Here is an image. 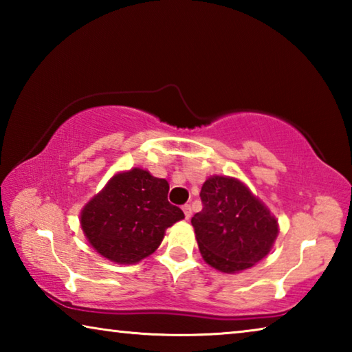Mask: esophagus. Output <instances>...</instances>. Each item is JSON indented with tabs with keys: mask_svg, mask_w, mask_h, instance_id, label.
I'll return each instance as SVG.
<instances>
[{
	"mask_svg": "<svg viewBox=\"0 0 352 352\" xmlns=\"http://www.w3.org/2000/svg\"><path fill=\"white\" fill-rule=\"evenodd\" d=\"M183 212H184V217H186V220H189L190 216H192V210H190V205H183Z\"/></svg>",
	"mask_w": 352,
	"mask_h": 352,
	"instance_id": "1",
	"label": "esophagus"
}]
</instances>
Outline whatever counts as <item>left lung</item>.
Listing matches in <instances>:
<instances>
[{"instance_id": "1", "label": "left lung", "mask_w": 352, "mask_h": 352, "mask_svg": "<svg viewBox=\"0 0 352 352\" xmlns=\"http://www.w3.org/2000/svg\"><path fill=\"white\" fill-rule=\"evenodd\" d=\"M200 199L204 208L190 223L206 264L237 273L270 253L279 233L278 220L242 182L212 175L201 186Z\"/></svg>"}]
</instances>
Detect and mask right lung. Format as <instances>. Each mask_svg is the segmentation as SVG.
Returning a JSON list of instances; mask_svg holds the SVG:
<instances>
[{"label":"right lung","instance_id":"right-lung-1","mask_svg":"<svg viewBox=\"0 0 352 352\" xmlns=\"http://www.w3.org/2000/svg\"><path fill=\"white\" fill-rule=\"evenodd\" d=\"M169 183L133 168L119 172L83 206L80 226L90 245L116 264H136L160 247L166 228L184 219L168 200Z\"/></svg>","mask_w":352,"mask_h":352}]
</instances>
